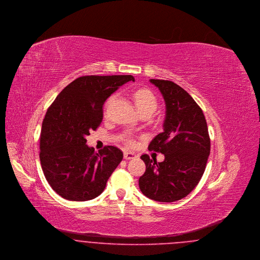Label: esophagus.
<instances>
[{
	"mask_svg": "<svg viewBox=\"0 0 260 260\" xmlns=\"http://www.w3.org/2000/svg\"><path fill=\"white\" fill-rule=\"evenodd\" d=\"M123 158L125 160H131V159L137 158V155L134 152H131V151H125V152L123 153Z\"/></svg>",
	"mask_w": 260,
	"mask_h": 260,
	"instance_id": "obj_1",
	"label": "esophagus"
}]
</instances>
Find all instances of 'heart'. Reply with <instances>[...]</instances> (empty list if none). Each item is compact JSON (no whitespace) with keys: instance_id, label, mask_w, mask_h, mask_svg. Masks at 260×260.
I'll list each match as a JSON object with an SVG mask.
<instances>
[{"instance_id":"b5f03b06","label":"heart","mask_w":260,"mask_h":260,"mask_svg":"<svg viewBox=\"0 0 260 260\" xmlns=\"http://www.w3.org/2000/svg\"><path fill=\"white\" fill-rule=\"evenodd\" d=\"M113 97H111L107 101V106L112 101ZM134 100L136 103V106L139 111H151L154 112L157 108V99L152 92L148 89H139L134 94Z\"/></svg>"}]
</instances>
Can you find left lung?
Returning a JSON list of instances; mask_svg holds the SVG:
<instances>
[{
  "label": "left lung",
  "mask_w": 260,
  "mask_h": 260,
  "mask_svg": "<svg viewBox=\"0 0 260 260\" xmlns=\"http://www.w3.org/2000/svg\"><path fill=\"white\" fill-rule=\"evenodd\" d=\"M166 104L163 132L153 138L148 150L162 153L163 162L141 155L146 165L139 178L141 192L160 202L185 198L199 183L210 154L205 117L192 97L170 80L150 79Z\"/></svg>",
  "instance_id": "obj_1"
}]
</instances>
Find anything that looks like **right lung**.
Masks as SVG:
<instances>
[{
  "instance_id": "obj_1",
  "label": "right lung",
  "mask_w": 260,
  "mask_h": 260,
  "mask_svg": "<svg viewBox=\"0 0 260 260\" xmlns=\"http://www.w3.org/2000/svg\"><path fill=\"white\" fill-rule=\"evenodd\" d=\"M133 76H85L66 86L48 108L40 134V162L47 182L62 199L97 198L122 160L115 146L98 153L85 138L103 119V105Z\"/></svg>"
}]
</instances>
